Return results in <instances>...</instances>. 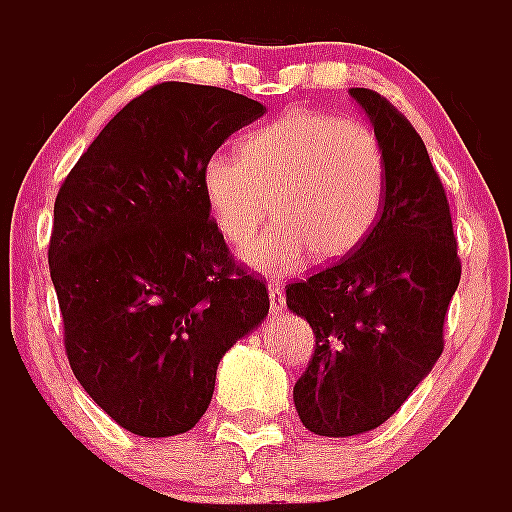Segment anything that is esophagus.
<instances>
[{
    "mask_svg": "<svg viewBox=\"0 0 512 512\" xmlns=\"http://www.w3.org/2000/svg\"><path fill=\"white\" fill-rule=\"evenodd\" d=\"M269 305L271 310H284V305H287V295H284V289L279 284L269 287Z\"/></svg>",
    "mask_w": 512,
    "mask_h": 512,
    "instance_id": "34e87169",
    "label": "esophagus"
}]
</instances>
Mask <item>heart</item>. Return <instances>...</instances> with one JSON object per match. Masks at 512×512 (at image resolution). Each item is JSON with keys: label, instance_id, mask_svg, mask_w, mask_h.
Wrapping results in <instances>:
<instances>
[{"label": "heart", "instance_id": "obj_1", "mask_svg": "<svg viewBox=\"0 0 512 512\" xmlns=\"http://www.w3.org/2000/svg\"><path fill=\"white\" fill-rule=\"evenodd\" d=\"M202 192L230 246H246L271 210L279 223L246 248L266 274H292L310 253L341 259L366 241L387 197V158L366 122L289 110L243 135L241 151H215Z\"/></svg>", "mask_w": 512, "mask_h": 512}]
</instances>
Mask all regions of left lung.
<instances>
[{
	"mask_svg": "<svg viewBox=\"0 0 512 512\" xmlns=\"http://www.w3.org/2000/svg\"><path fill=\"white\" fill-rule=\"evenodd\" d=\"M351 97L387 158L382 215L361 246L287 287V307L315 333L295 408L307 431L330 438L382 425L423 382L461 279L449 200L423 138L374 89Z\"/></svg>",
	"mask_w": 512,
	"mask_h": 512,
	"instance_id": "8db88e82",
	"label": "left lung"
}]
</instances>
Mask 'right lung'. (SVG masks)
<instances>
[{
	"label": "right lung",
	"mask_w": 512,
	"mask_h": 512,
	"mask_svg": "<svg viewBox=\"0 0 512 512\" xmlns=\"http://www.w3.org/2000/svg\"><path fill=\"white\" fill-rule=\"evenodd\" d=\"M261 102L156 84L104 125L63 179L48 266L71 372L135 436L192 431L217 364L269 312L210 220L202 166Z\"/></svg>",
	"instance_id": "1"
}]
</instances>
